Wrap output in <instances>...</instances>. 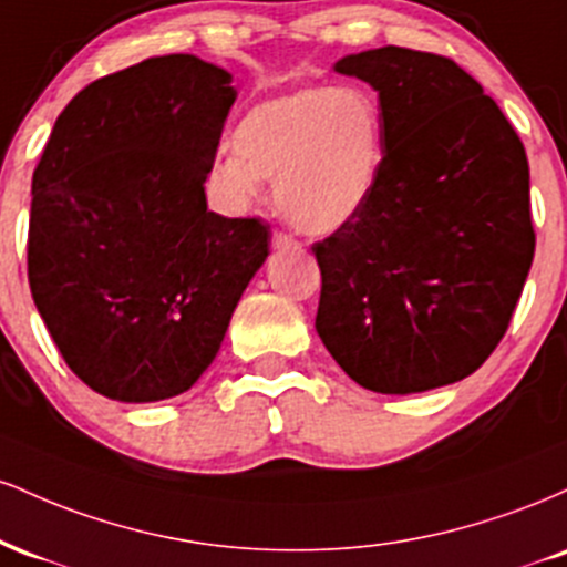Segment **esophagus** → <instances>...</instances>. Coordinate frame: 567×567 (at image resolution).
Returning a JSON list of instances; mask_svg holds the SVG:
<instances>
[{
	"label": "esophagus",
	"instance_id": "1",
	"mask_svg": "<svg viewBox=\"0 0 567 567\" xmlns=\"http://www.w3.org/2000/svg\"><path fill=\"white\" fill-rule=\"evenodd\" d=\"M271 247H275V250H292V247H298V239H292L290 234L275 231V237H271Z\"/></svg>",
	"mask_w": 567,
	"mask_h": 567
}]
</instances>
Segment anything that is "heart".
<instances>
[{
	"label": "heart",
	"instance_id": "b5f03b06",
	"mask_svg": "<svg viewBox=\"0 0 567 567\" xmlns=\"http://www.w3.org/2000/svg\"><path fill=\"white\" fill-rule=\"evenodd\" d=\"M383 109L370 90L311 84L256 106L234 130V152L213 178L234 205H250L275 178L279 216L303 234L341 231L379 186Z\"/></svg>",
	"mask_w": 567,
	"mask_h": 567
}]
</instances>
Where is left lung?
<instances>
[{"instance_id": "obj_1", "label": "left lung", "mask_w": 567, "mask_h": 567, "mask_svg": "<svg viewBox=\"0 0 567 567\" xmlns=\"http://www.w3.org/2000/svg\"><path fill=\"white\" fill-rule=\"evenodd\" d=\"M379 93L383 165L368 207L317 243V333L360 386L415 394L472 375L509 328L536 234L523 141L451 58H341Z\"/></svg>"}]
</instances>
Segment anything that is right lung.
Here are the masks:
<instances>
[{
    "label": "right lung",
    "mask_w": 567,
    "mask_h": 567,
    "mask_svg": "<svg viewBox=\"0 0 567 567\" xmlns=\"http://www.w3.org/2000/svg\"><path fill=\"white\" fill-rule=\"evenodd\" d=\"M234 101L226 69L159 55L55 120L31 181L29 285L66 365L109 400L192 389L269 256V226L207 210Z\"/></svg>",
    "instance_id": "right-lung-1"
}]
</instances>
